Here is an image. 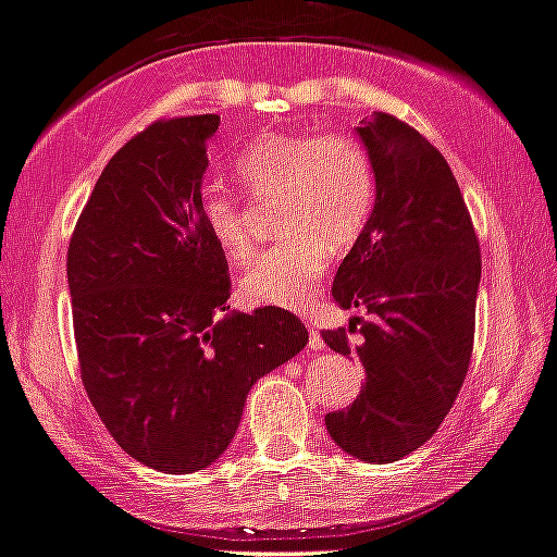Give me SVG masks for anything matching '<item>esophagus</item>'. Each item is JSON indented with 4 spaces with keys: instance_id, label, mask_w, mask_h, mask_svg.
<instances>
[{
    "instance_id": "esophagus-1",
    "label": "esophagus",
    "mask_w": 557,
    "mask_h": 557,
    "mask_svg": "<svg viewBox=\"0 0 557 557\" xmlns=\"http://www.w3.org/2000/svg\"><path fill=\"white\" fill-rule=\"evenodd\" d=\"M308 346H311V349H324V341H322V335L317 333V330L313 327H308Z\"/></svg>"
}]
</instances>
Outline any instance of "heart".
<instances>
[{"mask_svg":"<svg viewBox=\"0 0 557 557\" xmlns=\"http://www.w3.org/2000/svg\"><path fill=\"white\" fill-rule=\"evenodd\" d=\"M238 173L257 197H281L278 233L284 244L262 251L240 276L246 300L302 308L327 271L330 251L360 238L376 200V173L366 146L346 132L262 135L238 157ZM202 222L219 249L235 262L251 255L244 200L208 186Z\"/></svg>","mask_w":557,"mask_h":557,"instance_id":"b5f03b06","label":"heart"}]
</instances>
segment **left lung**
<instances>
[{"instance_id":"1","label":"left lung","mask_w":557,"mask_h":557,"mask_svg":"<svg viewBox=\"0 0 557 557\" xmlns=\"http://www.w3.org/2000/svg\"><path fill=\"white\" fill-rule=\"evenodd\" d=\"M357 137L376 173L371 219L333 281L341 308H368L322 330L338 355H357L366 384L351 406L324 417L330 438L366 463H393L420 449L458 398L473 349L482 278L479 244L447 159L417 129L373 113Z\"/></svg>"}]
</instances>
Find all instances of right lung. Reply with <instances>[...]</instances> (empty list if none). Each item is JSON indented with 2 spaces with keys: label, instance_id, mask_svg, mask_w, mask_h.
<instances>
[{
  "label": "right lung",
  "instance_id": "right-lung-1",
  "mask_svg": "<svg viewBox=\"0 0 557 557\" xmlns=\"http://www.w3.org/2000/svg\"><path fill=\"white\" fill-rule=\"evenodd\" d=\"M219 115L157 121L115 151L67 251L81 379L137 463L191 473L216 463L246 395L308 344L295 313L230 311L224 251L202 222Z\"/></svg>",
  "mask_w": 557,
  "mask_h": 557
}]
</instances>
